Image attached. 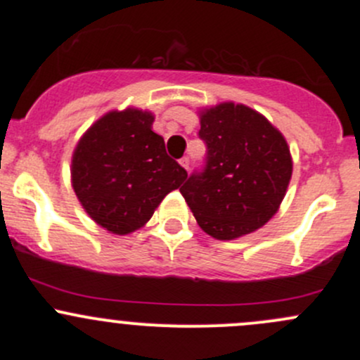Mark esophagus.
I'll return each instance as SVG.
<instances>
[{
    "instance_id": "34e87169",
    "label": "esophagus",
    "mask_w": 360,
    "mask_h": 360,
    "mask_svg": "<svg viewBox=\"0 0 360 360\" xmlns=\"http://www.w3.org/2000/svg\"><path fill=\"white\" fill-rule=\"evenodd\" d=\"M179 165L183 167L184 170H188V169H190V158H188V157H183V158L179 160Z\"/></svg>"
}]
</instances>
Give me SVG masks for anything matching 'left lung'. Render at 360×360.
Masks as SVG:
<instances>
[{"label": "left lung", "mask_w": 360, "mask_h": 360, "mask_svg": "<svg viewBox=\"0 0 360 360\" xmlns=\"http://www.w3.org/2000/svg\"><path fill=\"white\" fill-rule=\"evenodd\" d=\"M198 115L207 163L179 191L207 235L235 240L275 216L292 176L291 151L281 130L245 104L221 103Z\"/></svg>", "instance_id": "1"}]
</instances>
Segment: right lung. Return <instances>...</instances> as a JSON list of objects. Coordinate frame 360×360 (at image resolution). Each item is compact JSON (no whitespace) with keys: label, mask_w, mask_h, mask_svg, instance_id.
Masks as SVG:
<instances>
[{"label":"right lung","mask_w":360,"mask_h":360,"mask_svg":"<svg viewBox=\"0 0 360 360\" xmlns=\"http://www.w3.org/2000/svg\"><path fill=\"white\" fill-rule=\"evenodd\" d=\"M155 115L139 108L101 116L76 144L71 183L85 212L101 228L129 235L188 177L153 132Z\"/></svg>","instance_id":"right-lung-1"}]
</instances>
